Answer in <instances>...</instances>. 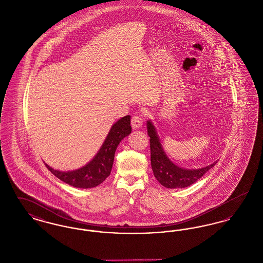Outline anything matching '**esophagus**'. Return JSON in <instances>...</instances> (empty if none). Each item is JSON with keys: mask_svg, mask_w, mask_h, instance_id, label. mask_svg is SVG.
<instances>
[{"mask_svg": "<svg viewBox=\"0 0 263 263\" xmlns=\"http://www.w3.org/2000/svg\"><path fill=\"white\" fill-rule=\"evenodd\" d=\"M131 125L133 127V129L140 128L141 126L143 125V119H142V117H140V116H138V115L133 116L132 119H131Z\"/></svg>", "mask_w": 263, "mask_h": 263, "instance_id": "obj_1", "label": "esophagus"}]
</instances>
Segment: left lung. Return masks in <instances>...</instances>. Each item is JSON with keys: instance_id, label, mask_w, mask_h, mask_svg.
<instances>
[{"instance_id": "obj_1", "label": "left lung", "mask_w": 263, "mask_h": 263, "mask_svg": "<svg viewBox=\"0 0 263 263\" xmlns=\"http://www.w3.org/2000/svg\"><path fill=\"white\" fill-rule=\"evenodd\" d=\"M147 131L150 137L151 165L157 180L166 188H184L196 182L217 163L202 168H183L171 161L163 150V145L151 120L147 121Z\"/></svg>"}]
</instances>
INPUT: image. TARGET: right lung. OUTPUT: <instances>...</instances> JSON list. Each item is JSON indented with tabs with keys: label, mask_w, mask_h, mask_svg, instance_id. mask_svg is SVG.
Masks as SVG:
<instances>
[{
	"label": "right lung",
	"mask_w": 263,
	"mask_h": 263,
	"mask_svg": "<svg viewBox=\"0 0 263 263\" xmlns=\"http://www.w3.org/2000/svg\"><path fill=\"white\" fill-rule=\"evenodd\" d=\"M130 122V115H126L115 122L95 158L83 167L71 172H61L52 168L47 163L45 165L63 182L74 187L91 188L100 185L110 175L114 154L119 143L131 133Z\"/></svg>",
	"instance_id": "obj_1"
}]
</instances>
